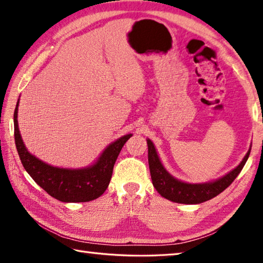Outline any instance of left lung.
<instances>
[{
  "instance_id": "left-lung-1",
  "label": "left lung",
  "mask_w": 263,
  "mask_h": 263,
  "mask_svg": "<svg viewBox=\"0 0 263 263\" xmlns=\"http://www.w3.org/2000/svg\"><path fill=\"white\" fill-rule=\"evenodd\" d=\"M147 146L149 172L154 188L157 189L162 197L172 202L182 204H199L209 201V199L216 197L217 195L222 193L239 175V173L241 172L245 163L247 161L249 153H251V149H249L247 154L245 155L241 163L237 168H234L232 172H230L229 174L222 176L221 179L210 182V183L190 184L181 182L169 175L161 162H160L153 142L149 139H147Z\"/></svg>"
}]
</instances>
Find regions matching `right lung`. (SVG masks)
I'll list each match as a JSON object with an SVG mask.
<instances>
[{
  "mask_svg": "<svg viewBox=\"0 0 263 263\" xmlns=\"http://www.w3.org/2000/svg\"><path fill=\"white\" fill-rule=\"evenodd\" d=\"M17 110L18 103L14 112L16 148L22 164L35 183L41 185L52 197L66 203L89 202L100 197L110 183L119 152L132 135L124 136L109 145L97 162L90 167L84 169L52 167L30 154L25 148L18 130Z\"/></svg>",
  "mask_w": 263,
  "mask_h": 263,
  "instance_id": "obj_1",
  "label": "right lung"
}]
</instances>
